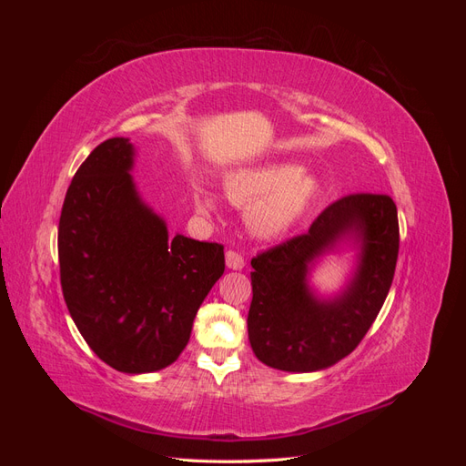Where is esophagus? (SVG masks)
Here are the masks:
<instances>
[{"instance_id": "34e87169", "label": "esophagus", "mask_w": 466, "mask_h": 466, "mask_svg": "<svg viewBox=\"0 0 466 466\" xmlns=\"http://www.w3.org/2000/svg\"><path fill=\"white\" fill-rule=\"evenodd\" d=\"M225 264H228V268H231V270H241L245 266V257L238 250L229 248L225 252Z\"/></svg>"}]
</instances>
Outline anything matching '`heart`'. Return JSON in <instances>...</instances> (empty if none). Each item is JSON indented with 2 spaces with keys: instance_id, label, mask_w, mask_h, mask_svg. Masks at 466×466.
I'll use <instances>...</instances> for the list:
<instances>
[{
  "instance_id": "obj_1",
  "label": "heart",
  "mask_w": 466,
  "mask_h": 466,
  "mask_svg": "<svg viewBox=\"0 0 466 466\" xmlns=\"http://www.w3.org/2000/svg\"><path fill=\"white\" fill-rule=\"evenodd\" d=\"M225 190L237 206H252L248 214L252 231L272 237L289 229L303 216L315 198L317 185L295 167L270 165L229 177ZM200 208H211V200L202 198Z\"/></svg>"
}]
</instances>
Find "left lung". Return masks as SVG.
<instances>
[{
    "label": "left lung",
    "mask_w": 466,
    "mask_h": 466,
    "mask_svg": "<svg viewBox=\"0 0 466 466\" xmlns=\"http://www.w3.org/2000/svg\"><path fill=\"white\" fill-rule=\"evenodd\" d=\"M358 230L364 255L350 289L330 304L306 289L308 262ZM397 204L387 194L354 192L324 208L307 233L250 260L248 340L255 356L279 371H317L351 354L371 329L390 289L399 258Z\"/></svg>",
    "instance_id": "8db88e82"
}]
</instances>
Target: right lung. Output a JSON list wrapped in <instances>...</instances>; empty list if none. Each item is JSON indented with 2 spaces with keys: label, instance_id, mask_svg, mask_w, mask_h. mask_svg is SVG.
Returning <instances> with one entry per match:
<instances>
[{
  "label": "right lung",
  "instance_id": "add662e5",
  "mask_svg": "<svg viewBox=\"0 0 466 466\" xmlns=\"http://www.w3.org/2000/svg\"><path fill=\"white\" fill-rule=\"evenodd\" d=\"M132 144L110 137L81 163L58 225L62 293L77 330L112 370L159 371L187 348L225 270L223 245L168 237L137 198Z\"/></svg>",
  "mask_w": 466,
  "mask_h": 466
}]
</instances>
